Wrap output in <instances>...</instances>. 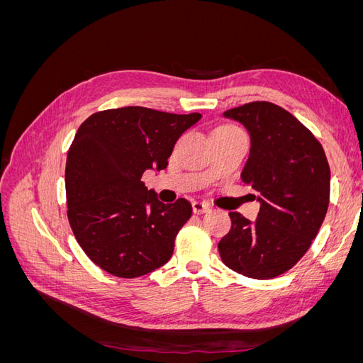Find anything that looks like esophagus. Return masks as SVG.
Listing matches in <instances>:
<instances>
[{"instance_id": "34e87169", "label": "esophagus", "mask_w": 363, "mask_h": 363, "mask_svg": "<svg viewBox=\"0 0 363 363\" xmlns=\"http://www.w3.org/2000/svg\"><path fill=\"white\" fill-rule=\"evenodd\" d=\"M192 211H194V213L200 215V213H204V212L208 211V206L206 203H201V201H194L192 203Z\"/></svg>"}]
</instances>
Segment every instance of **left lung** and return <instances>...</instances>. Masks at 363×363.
<instances>
[{"label": "left lung", "mask_w": 363, "mask_h": 363, "mask_svg": "<svg viewBox=\"0 0 363 363\" xmlns=\"http://www.w3.org/2000/svg\"><path fill=\"white\" fill-rule=\"evenodd\" d=\"M250 135L240 179L257 192L256 221L230 212L232 228L219 240L225 265L265 280L291 269L318 235L330 199V168L320 142L280 106L252 101L223 113Z\"/></svg>", "instance_id": "1"}]
</instances>
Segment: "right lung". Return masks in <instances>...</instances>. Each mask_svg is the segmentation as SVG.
Returning a JSON list of instances; mask_svg holds the SVG:
<instances>
[{"mask_svg":"<svg viewBox=\"0 0 363 363\" xmlns=\"http://www.w3.org/2000/svg\"><path fill=\"white\" fill-rule=\"evenodd\" d=\"M200 119L128 106L96 112L77 130L65 169L68 219L77 242L106 272L135 279L171 259L192 206L159 201L140 177L167 168L175 142Z\"/></svg>","mask_w":363,"mask_h":363,"instance_id":"1","label":"right lung"}]
</instances>
